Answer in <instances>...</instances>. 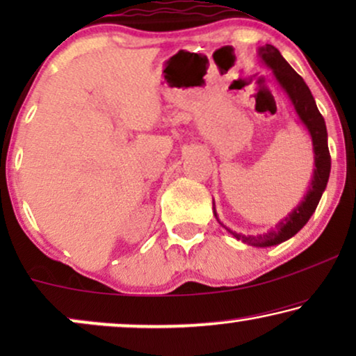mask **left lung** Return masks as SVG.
<instances>
[{"instance_id": "8db88e82", "label": "left lung", "mask_w": 356, "mask_h": 356, "mask_svg": "<svg viewBox=\"0 0 356 356\" xmlns=\"http://www.w3.org/2000/svg\"><path fill=\"white\" fill-rule=\"evenodd\" d=\"M257 55H259L261 61L274 72L275 81L279 82V86L284 89L291 104H293L300 121L306 126V129L309 131L311 140H313L316 167L303 201H301L289 216L282 218L274 228H270L269 232L256 236H246L241 235V233L232 232L230 228L225 227L228 233H232L236 240H241L243 243L251 246L267 248L280 245V243L286 241L289 238L296 235V233L308 223L311 216H313V212L316 211V207H318L325 186H327L330 173V154L327 147V129H325V121L323 118V115L319 113L318 106H316L314 97L311 94L309 87L306 86L303 77L296 74L293 67L285 61V58L280 55V51L277 50L274 45L261 47L259 50H257Z\"/></svg>"}]
</instances>
